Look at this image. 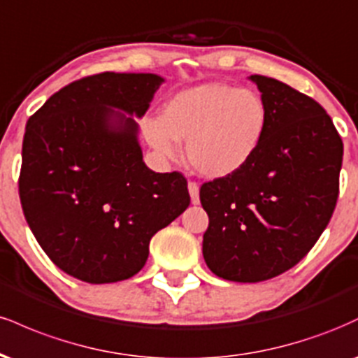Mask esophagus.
Masks as SVG:
<instances>
[{
  "label": "esophagus",
  "mask_w": 358,
  "mask_h": 358,
  "mask_svg": "<svg viewBox=\"0 0 358 358\" xmlns=\"http://www.w3.org/2000/svg\"><path fill=\"white\" fill-rule=\"evenodd\" d=\"M188 192H190L192 203L193 205L200 203V188H199V183H196V182H188Z\"/></svg>",
  "instance_id": "1"
}]
</instances>
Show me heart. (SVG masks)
I'll use <instances>...</instances> for the list:
<instances>
[{
    "label": "heart",
    "instance_id": "1",
    "mask_svg": "<svg viewBox=\"0 0 358 358\" xmlns=\"http://www.w3.org/2000/svg\"><path fill=\"white\" fill-rule=\"evenodd\" d=\"M269 108L256 90L210 82L182 90L163 108L162 117L146 119V141L158 153L178 155L187 141L193 170L207 178L241 171L264 143Z\"/></svg>",
    "mask_w": 358,
    "mask_h": 358
}]
</instances>
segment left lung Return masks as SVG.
<instances>
[{"label": "left lung", "instance_id": "left-lung-1", "mask_svg": "<svg viewBox=\"0 0 358 358\" xmlns=\"http://www.w3.org/2000/svg\"><path fill=\"white\" fill-rule=\"evenodd\" d=\"M269 127L241 171L205 182L203 257L219 278L268 281L296 266L334 215L343 143L327 110L285 82L250 76Z\"/></svg>", "mask_w": 358, "mask_h": 358}]
</instances>
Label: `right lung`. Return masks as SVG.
I'll return each instance as SVG.
<instances>
[{
	"instance_id": "right-lung-1",
	"label": "right lung",
	"mask_w": 358,
	"mask_h": 358,
	"mask_svg": "<svg viewBox=\"0 0 358 358\" xmlns=\"http://www.w3.org/2000/svg\"><path fill=\"white\" fill-rule=\"evenodd\" d=\"M163 79L102 72L65 85L28 119L18 190L22 208L55 266L90 285L141 271L150 241L190 205L180 171L143 163L138 126Z\"/></svg>"
}]
</instances>
